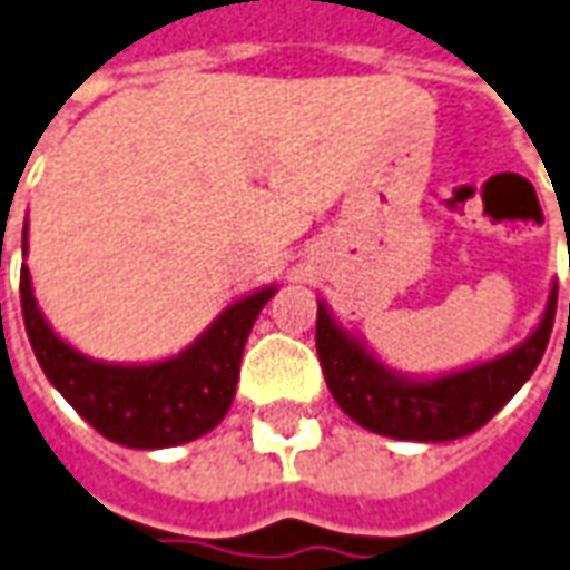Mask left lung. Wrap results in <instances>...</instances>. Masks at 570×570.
Instances as JSON below:
<instances>
[{"instance_id": "1", "label": "left lung", "mask_w": 570, "mask_h": 570, "mask_svg": "<svg viewBox=\"0 0 570 570\" xmlns=\"http://www.w3.org/2000/svg\"><path fill=\"white\" fill-rule=\"evenodd\" d=\"M556 299L559 286L552 284L540 324L514 350L436 377H415L383 365L365 340L346 331L317 299V358L336 405L365 431L393 440L446 443L480 431L530 381L552 334Z\"/></svg>"}]
</instances>
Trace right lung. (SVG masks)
Listing matches in <instances>:
<instances>
[{
  "label": "right lung",
  "instance_id": "1",
  "mask_svg": "<svg viewBox=\"0 0 570 570\" xmlns=\"http://www.w3.org/2000/svg\"><path fill=\"white\" fill-rule=\"evenodd\" d=\"M274 293L277 286L271 284L230 302L171 358L121 365L90 358L65 343L37 305L30 271L21 268V312L42 374L90 428L127 449L180 446L218 428L236 396L249 331Z\"/></svg>",
  "mask_w": 570,
  "mask_h": 570
}]
</instances>
